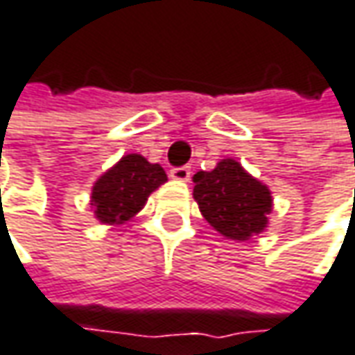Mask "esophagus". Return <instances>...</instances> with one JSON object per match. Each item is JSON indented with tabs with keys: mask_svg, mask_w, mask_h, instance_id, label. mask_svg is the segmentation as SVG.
<instances>
[{
	"mask_svg": "<svg viewBox=\"0 0 355 355\" xmlns=\"http://www.w3.org/2000/svg\"><path fill=\"white\" fill-rule=\"evenodd\" d=\"M171 178L187 182L191 178V168L189 166H175V168H171Z\"/></svg>",
	"mask_w": 355,
	"mask_h": 355,
	"instance_id": "esophagus-1",
	"label": "esophagus"
}]
</instances>
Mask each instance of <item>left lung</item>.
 Wrapping results in <instances>:
<instances>
[{"instance_id": "obj_1", "label": "left lung", "mask_w": 355, "mask_h": 355, "mask_svg": "<svg viewBox=\"0 0 355 355\" xmlns=\"http://www.w3.org/2000/svg\"><path fill=\"white\" fill-rule=\"evenodd\" d=\"M194 200L208 224L230 240H248L266 230L272 193L234 159L193 177Z\"/></svg>"}]
</instances>
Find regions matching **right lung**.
Wrapping results in <instances>:
<instances>
[{"mask_svg":"<svg viewBox=\"0 0 355 355\" xmlns=\"http://www.w3.org/2000/svg\"><path fill=\"white\" fill-rule=\"evenodd\" d=\"M162 182H166V173L161 164H153L135 153L125 155L93 184L91 205L97 220L103 224L131 220Z\"/></svg>","mask_w":355,"mask_h":355,"instance_id":"right-lung-1","label":"right lung"}]
</instances>
